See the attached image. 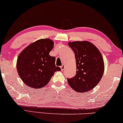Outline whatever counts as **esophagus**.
I'll return each mask as SVG.
<instances>
[{
    "label": "esophagus",
    "instance_id": "34e87169",
    "mask_svg": "<svg viewBox=\"0 0 123 123\" xmlns=\"http://www.w3.org/2000/svg\"><path fill=\"white\" fill-rule=\"evenodd\" d=\"M60 68H61V70H63L64 69V65H62V66H60Z\"/></svg>",
    "mask_w": 123,
    "mask_h": 123
}]
</instances>
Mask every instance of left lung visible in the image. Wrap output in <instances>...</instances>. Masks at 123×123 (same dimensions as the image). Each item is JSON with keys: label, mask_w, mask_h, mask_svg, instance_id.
Masks as SVG:
<instances>
[{"label": "left lung", "mask_w": 123, "mask_h": 123, "mask_svg": "<svg viewBox=\"0 0 123 123\" xmlns=\"http://www.w3.org/2000/svg\"><path fill=\"white\" fill-rule=\"evenodd\" d=\"M76 61V74L67 78L69 85L75 91L85 92L93 89L100 81L104 72L101 54L88 41L69 42Z\"/></svg>", "instance_id": "1"}]
</instances>
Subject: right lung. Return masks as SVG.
Here are the masks:
<instances>
[{"label": "right lung", "mask_w": 123, "mask_h": 123, "mask_svg": "<svg viewBox=\"0 0 123 123\" xmlns=\"http://www.w3.org/2000/svg\"><path fill=\"white\" fill-rule=\"evenodd\" d=\"M54 42L50 39H40L23 50L17 59V69L20 78L32 88L44 87L54 73L61 70L55 65V57L49 55Z\"/></svg>", "instance_id": "1"}]
</instances>
